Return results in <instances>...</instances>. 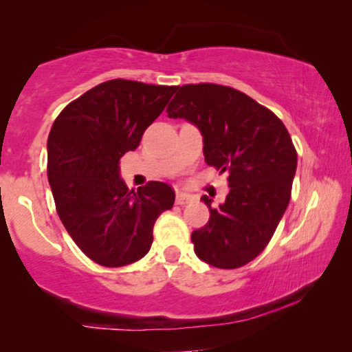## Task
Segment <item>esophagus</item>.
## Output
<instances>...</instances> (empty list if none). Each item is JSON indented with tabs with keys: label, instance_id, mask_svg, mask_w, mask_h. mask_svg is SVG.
<instances>
[{
	"label": "esophagus",
	"instance_id": "1",
	"mask_svg": "<svg viewBox=\"0 0 352 352\" xmlns=\"http://www.w3.org/2000/svg\"><path fill=\"white\" fill-rule=\"evenodd\" d=\"M194 200V197L190 194H186V192H178L177 194V199H175V204L177 205H188L190 204V201Z\"/></svg>",
	"mask_w": 352,
	"mask_h": 352
}]
</instances>
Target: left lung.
<instances>
[{
    "instance_id": "8db88e82",
    "label": "left lung",
    "mask_w": 352,
    "mask_h": 352,
    "mask_svg": "<svg viewBox=\"0 0 352 352\" xmlns=\"http://www.w3.org/2000/svg\"><path fill=\"white\" fill-rule=\"evenodd\" d=\"M177 90L168 116L194 124L206 164L228 174L223 204L212 208L201 197L210 220L190 234L194 252L217 269H237L265 248L284 216L296 170L294 142L275 113L234 88L199 83Z\"/></svg>"
}]
</instances>
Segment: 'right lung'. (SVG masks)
Masks as SVG:
<instances>
[{"label":"right lung","instance_id":"1","mask_svg":"<svg viewBox=\"0 0 352 352\" xmlns=\"http://www.w3.org/2000/svg\"><path fill=\"white\" fill-rule=\"evenodd\" d=\"M177 87L115 79L65 107L47 136V180L57 214L79 247L104 267L140 261L151 250L153 225L174 206L169 184L130 190L119 160L140 146L144 130Z\"/></svg>","mask_w":352,"mask_h":352}]
</instances>
